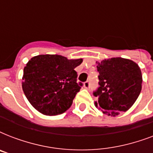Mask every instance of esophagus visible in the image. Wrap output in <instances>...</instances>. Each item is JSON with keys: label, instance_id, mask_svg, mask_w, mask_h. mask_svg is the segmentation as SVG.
<instances>
[{"label": "esophagus", "instance_id": "obj_1", "mask_svg": "<svg viewBox=\"0 0 153 153\" xmlns=\"http://www.w3.org/2000/svg\"><path fill=\"white\" fill-rule=\"evenodd\" d=\"M83 86L86 89H88L89 87H90V82H85L83 84Z\"/></svg>", "mask_w": 153, "mask_h": 153}]
</instances>
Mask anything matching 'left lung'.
Masks as SVG:
<instances>
[{"instance_id":"obj_1","label":"left lung","mask_w":153,"mask_h":153,"mask_svg":"<svg viewBox=\"0 0 153 153\" xmlns=\"http://www.w3.org/2000/svg\"><path fill=\"white\" fill-rule=\"evenodd\" d=\"M96 62L100 85L94 93L98 98L96 108L112 117L128 110L141 91L142 74L137 63L121 57Z\"/></svg>"}]
</instances>
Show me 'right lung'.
<instances>
[{
  "instance_id": "1",
  "label": "right lung",
  "mask_w": 153,
  "mask_h": 153,
  "mask_svg": "<svg viewBox=\"0 0 153 153\" xmlns=\"http://www.w3.org/2000/svg\"><path fill=\"white\" fill-rule=\"evenodd\" d=\"M82 61L59 55L32 57L26 63L22 77L23 91L30 104L47 116L67 111L81 89L74 68Z\"/></svg>"
}]
</instances>
